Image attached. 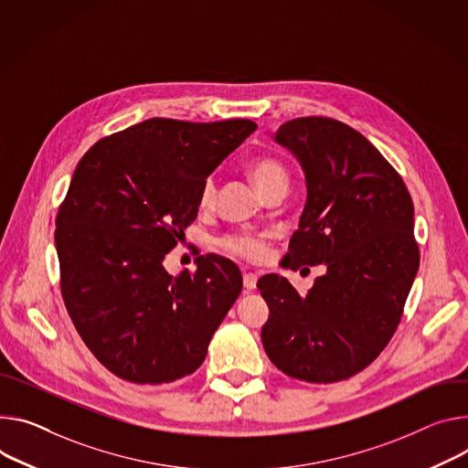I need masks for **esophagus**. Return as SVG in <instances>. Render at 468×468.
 <instances>
[{"label":"esophagus","mask_w":468,"mask_h":468,"mask_svg":"<svg viewBox=\"0 0 468 468\" xmlns=\"http://www.w3.org/2000/svg\"><path fill=\"white\" fill-rule=\"evenodd\" d=\"M242 282H244L246 291H253V289H256V283H258V276L251 274V272H244Z\"/></svg>","instance_id":"obj_1"}]
</instances>
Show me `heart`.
Here are the masks:
<instances>
[{
	"label": "heart",
	"mask_w": 468,
	"mask_h": 468,
	"mask_svg": "<svg viewBox=\"0 0 468 468\" xmlns=\"http://www.w3.org/2000/svg\"><path fill=\"white\" fill-rule=\"evenodd\" d=\"M250 176L258 188L267 196L269 192L276 188H287L289 176L282 162L271 156H260L250 164ZM217 197V185L212 179H207L199 192V205L203 208L215 203ZM220 248L229 253L233 258L244 260V261H261L267 258L271 250L269 237L265 233H250V231H237L229 233L220 239Z\"/></svg>",
	"instance_id": "1"
}]
</instances>
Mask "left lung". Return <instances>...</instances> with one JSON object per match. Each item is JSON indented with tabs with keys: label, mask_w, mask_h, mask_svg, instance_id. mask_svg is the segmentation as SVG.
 Returning <instances> with one entry per match:
<instances>
[{
	"label": "left lung",
	"mask_w": 468,
	"mask_h": 468,
	"mask_svg": "<svg viewBox=\"0 0 468 468\" xmlns=\"http://www.w3.org/2000/svg\"><path fill=\"white\" fill-rule=\"evenodd\" d=\"M274 140L306 174L308 199L283 265H326L301 294L285 278L258 282L271 315V362L306 382L346 380L392 339L420 267L414 205L401 176L360 133L330 117H296Z\"/></svg>",
	"instance_id": "8db88e82"
}]
</instances>
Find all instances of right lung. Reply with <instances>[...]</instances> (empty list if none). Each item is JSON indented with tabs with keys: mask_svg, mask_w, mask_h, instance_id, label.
<instances>
[{
	"mask_svg": "<svg viewBox=\"0 0 468 468\" xmlns=\"http://www.w3.org/2000/svg\"><path fill=\"white\" fill-rule=\"evenodd\" d=\"M256 129L153 117L78 162L56 218L59 285L83 344L113 375L162 385L203 364L242 274L215 253L177 278L162 261L196 220L205 179Z\"/></svg>",
	"mask_w": 468,
	"mask_h": 468,
	"instance_id": "1",
	"label": "right lung"
}]
</instances>
